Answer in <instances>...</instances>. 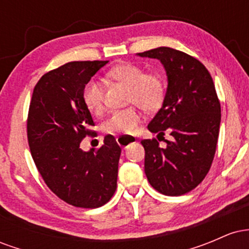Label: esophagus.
Returning a JSON list of instances; mask_svg holds the SVG:
<instances>
[{
    "label": "esophagus",
    "mask_w": 249,
    "mask_h": 249,
    "mask_svg": "<svg viewBox=\"0 0 249 249\" xmlns=\"http://www.w3.org/2000/svg\"><path fill=\"white\" fill-rule=\"evenodd\" d=\"M116 141L119 144V146L127 147L128 145L132 144V142H136L137 138L133 136H118L116 138Z\"/></svg>",
    "instance_id": "esophagus-1"
}]
</instances>
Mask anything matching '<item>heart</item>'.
<instances>
[{
  "label": "heart",
  "mask_w": 249,
  "mask_h": 249,
  "mask_svg": "<svg viewBox=\"0 0 249 249\" xmlns=\"http://www.w3.org/2000/svg\"><path fill=\"white\" fill-rule=\"evenodd\" d=\"M107 76L128 88L127 104L138 105L146 112L161 107L165 98V83L157 72H145L139 65L124 63L111 68ZM83 102L92 115L101 116L105 108V91L102 83L91 79L83 89ZM142 122V113L136 107L113 111L103 124L107 133H131Z\"/></svg>",
  "instance_id": "1"
}]
</instances>
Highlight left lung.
Instances as JSON below:
<instances>
[{"label": "left lung", "instance_id": "8db88e82", "mask_svg": "<svg viewBox=\"0 0 249 249\" xmlns=\"http://www.w3.org/2000/svg\"><path fill=\"white\" fill-rule=\"evenodd\" d=\"M139 56L159 59L167 73L166 96L147 128L163 139H142L145 174L154 190L178 196L196 188L210 171L218 144L221 107L212 76L194 57L160 47Z\"/></svg>", "mask_w": 249, "mask_h": 249}]
</instances>
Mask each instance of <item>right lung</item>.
<instances>
[{
  "label": "right lung",
  "mask_w": 249,
  "mask_h": 249,
  "mask_svg": "<svg viewBox=\"0 0 249 249\" xmlns=\"http://www.w3.org/2000/svg\"><path fill=\"white\" fill-rule=\"evenodd\" d=\"M107 61L70 62L44 73L34 88L27 119L31 157L53 193L67 204L97 208L117 188L122 148L107 134L101 147L82 150L95 126L83 89Z\"/></svg>",
  "instance_id": "1"
}]
</instances>
